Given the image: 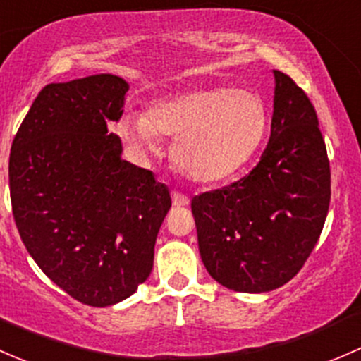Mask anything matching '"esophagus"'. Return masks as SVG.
Segmentation results:
<instances>
[{
	"instance_id": "obj_1",
	"label": "esophagus",
	"mask_w": 361,
	"mask_h": 361,
	"mask_svg": "<svg viewBox=\"0 0 361 361\" xmlns=\"http://www.w3.org/2000/svg\"><path fill=\"white\" fill-rule=\"evenodd\" d=\"M172 203H173V207H188L189 205V198H188V196L180 195V192L173 191L172 192Z\"/></svg>"
}]
</instances>
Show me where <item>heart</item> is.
Listing matches in <instances>:
<instances>
[{
    "mask_svg": "<svg viewBox=\"0 0 361 361\" xmlns=\"http://www.w3.org/2000/svg\"><path fill=\"white\" fill-rule=\"evenodd\" d=\"M267 114L257 94L243 88H212L158 102L149 114L128 111L121 137L139 153H154L158 135L176 140L173 159L196 182H215L236 172L254 153Z\"/></svg>",
    "mask_w": 361,
    "mask_h": 361,
    "instance_id": "b5f03b06",
    "label": "heart"
}]
</instances>
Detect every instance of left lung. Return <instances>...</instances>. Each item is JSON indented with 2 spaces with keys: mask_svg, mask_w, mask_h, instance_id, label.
<instances>
[{
  "mask_svg": "<svg viewBox=\"0 0 361 361\" xmlns=\"http://www.w3.org/2000/svg\"><path fill=\"white\" fill-rule=\"evenodd\" d=\"M273 74L271 135L257 166L191 202L202 261L235 292H269L290 281L329 214L330 163L317 111L290 76Z\"/></svg>",
  "mask_w": 361,
  "mask_h": 361,
  "instance_id": "obj_1",
  "label": "left lung"
}]
</instances>
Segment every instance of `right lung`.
Wrapping results in <instances>:
<instances>
[{
    "label": "right lung",
    "instance_id": "obj_1",
    "mask_svg": "<svg viewBox=\"0 0 361 361\" xmlns=\"http://www.w3.org/2000/svg\"><path fill=\"white\" fill-rule=\"evenodd\" d=\"M126 92L114 74L47 85L10 151V198L25 248L55 285L95 307L121 302L147 280L172 207L153 172L121 159L111 123Z\"/></svg>",
    "mask_w": 361,
    "mask_h": 361
}]
</instances>
